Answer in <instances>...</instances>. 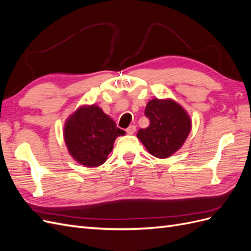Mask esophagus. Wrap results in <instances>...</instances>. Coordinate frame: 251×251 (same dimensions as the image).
<instances>
[{
	"label": "esophagus",
	"mask_w": 251,
	"mask_h": 251,
	"mask_svg": "<svg viewBox=\"0 0 251 251\" xmlns=\"http://www.w3.org/2000/svg\"><path fill=\"white\" fill-rule=\"evenodd\" d=\"M136 132V126H130L126 128V133L128 135H133Z\"/></svg>",
	"instance_id": "esophagus-1"
}]
</instances>
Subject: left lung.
I'll return each instance as SVG.
<instances>
[{"instance_id":"8db88e82","label":"left lung","mask_w":251,"mask_h":251,"mask_svg":"<svg viewBox=\"0 0 251 251\" xmlns=\"http://www.w3.org/2000/svg\"><path fill=\"white\" fill-rule=\"evenodd\" d=\"M150 119L147 128H140L138 139L151 155L169 158L183 146L192 130V119L181 105L171 98H153L146 107Z\"/></svg>"}]
</instances>
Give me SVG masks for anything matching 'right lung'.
Instances as JSON below:
<instances>
[{"instance_id": "1", "label": "right lung", "mask_w": 251, "mask_h": 251, "mask_svg": "<svg viewBox=\"0 0 251 251\" xmlns=\"http://www.w3.org/2000/svg\"><path fill=\"white\" fill-rule=\"evenodd\" d=\"M125 134L96 104L81 105L67 118L64 126L68 151L75 161L87 168L103 164L116 138Z\"/></svg>"}]
</instances>
